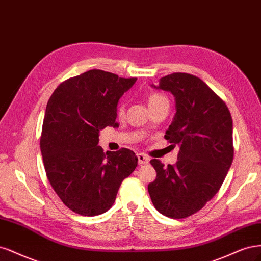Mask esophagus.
Here are the masks:
<instances>
[{
	"instance_id": "esophagus-1",
	"label": "esophagus",
	"mask_w": 261,
	"mask_h": 261,
	"mask_svg": "<svg viewBox=\"0 0 261 261\" xmlns=\"http://www.w3.org/2000/svg\"><path fill=\"white\" fill-rule=\"evenodd\" d=\"M138 159H139V164L140 165H145L149 163V158L147 156H145L144 154H138Z\"/></svg>"
}]
</instances>
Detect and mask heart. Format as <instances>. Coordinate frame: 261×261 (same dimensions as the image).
Returning a JSON list of instances; mask_svg holds the SVG:
<instances>
[{"label": "heart", "instance_id": "obj_1", "mask_svg": "<svg viewBox=\"0 0 261 261\" xmlns=\"http://www.w3.org/2000/svg\"><path fill=\"white\" fill-rule=\"evenodd\" d=\"M147 102H148V106L153 107L155 105H158L161 103H168V99L165 95L161 94V93H150L147 97ZM123 114V106L119 105L118 107V115L121 116Z\"/></svg>", "mask_w": 261, "mask_h": 261}]
</instances>
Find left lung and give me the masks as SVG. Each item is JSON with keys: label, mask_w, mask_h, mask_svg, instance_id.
<instances>
[{"label": "left lung", "mask_w": 261, "mask_h": 261, "mask_svg": "<svg viewBox=\"0 0 261 261\" xmlns=\"http://www.w3.org/2000/svg\"><path fill=\"white\" fill-rule=\"evenodd\" d=\"M157 89L175 97L176 113L165 139L180 149L174 165L150 161L157 175L148 193L159 213L182 219L203 208L222 186L234 155L232 117L223 100L196 75L168 74Z\"/></svg>", "instance_id": "1"}]
</instances>
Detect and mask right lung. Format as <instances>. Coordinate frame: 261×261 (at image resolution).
<instances>
[{
    "label": "right lung",
    "instance_id": "obj_1",
    "mask_svg": "<svg viewBox=\"0 0 261 261\" xmlns=\"http://www.w3.org/2000/svg\"><path fill=\"white\" fill-rule=\"evenodd\" d=\"M137 78L92 69L62 82L49 97L40 148L46 176L63 203L81 216L111 208L138 166L132 150L103 152L99 131L118 127L117 104Z\"/></svg>",
    "mask_w": 261,
    "mask_h": 261
}]
</instances>
